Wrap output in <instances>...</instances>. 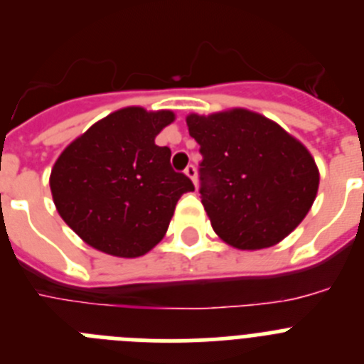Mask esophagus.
<instances>
[{
    "instance_id": "34e87169",
    "label": "esophagus",
    "mask_w": 364,
    "mask_h": 364,
    "mask_svg": "<svg viewBox=\"0 0 364 364\" xmlns=\"http://www.w3.org/2000/svg\"><path fill=\"white\" fill-rule=\"evenodd\" d=\"M184 173L189 176V178L193 180V184L197 186V167L193 166V164H189V166L186 167V171H184Z\"/></svg>"
}]
</instances>
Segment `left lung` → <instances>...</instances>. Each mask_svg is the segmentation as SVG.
<instances>
[{
	"label": "left lung",
	"mask_w": 364,
	"mask_h": 364,
	"mask_svg": "<svg viewBox=\"0 0 364 364\" xmlns=\"http://www.w3.org/2000/svg\"><path fill=\"white\" fill-rule=\"evenodd\" d=\"M200 146V198L215 233L239 250L281 242L310 211L319 169L310 151L262 114H189Z\"/></svg>",
	"instance_id": "8db88e82"
}]
</instances>
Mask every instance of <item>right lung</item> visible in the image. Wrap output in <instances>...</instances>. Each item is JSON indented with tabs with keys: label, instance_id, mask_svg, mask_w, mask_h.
I'll return each instance as SVG.
<instances>
[{
	"label": "right lung",
	"instance_id": "add662e5",
	"mask_svg": "<svg viewBox=\"0 0 364 364\" xmlns=\"http://www.w3.org/2000/svg\"><path fill=\"white\" fill-rule=\"evenodd\" d=\"M171 111L125 107L65 147L50 173L60 217L89 246L114 257L147 253L166 235L178 198L195 191L154 144Z\"/></svg>",
	"mask_w": 364,
	"mask_h": 364
}]
</instances>
